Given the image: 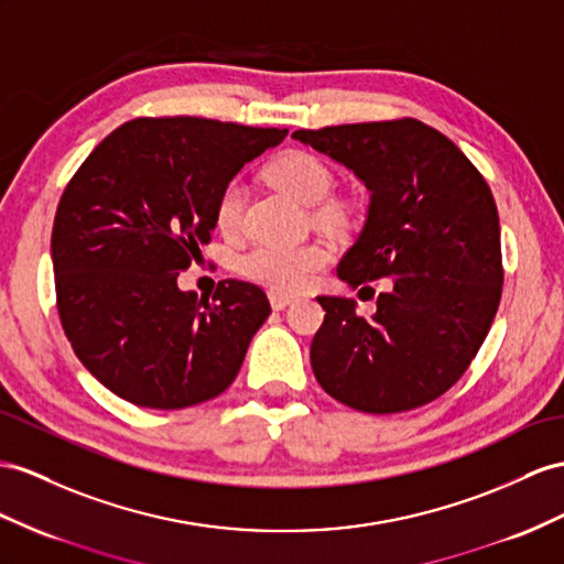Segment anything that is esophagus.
I'll return each mask as SVG.
<instances>
[{"mask_svg": "<svg viewBox=\"0 0 564 564\" xmlns=\"http://www.w3.org/2000/svg\"><path fill=\"white\" fill-rule=\"evenodd\" d=\"M295 300V295H288V293H279V291H269V302L273 310H285L291 302Z\"/></svg>", "mask_w": 564, "mask_h": 564, "instance_id": "34e87169", "label": "esophagus"}]
</instances>
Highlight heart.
Instances as JSON below:
<instances>
[{
  "label": "heart",
  "instance_id": "1",
  "mask_svg": "<svg viewBox=\"0 0 564 564\" xmlns=\"http://www.w3.org/2000/svg\"><path fill=\"white\" fill-rule=\"evenodd\" d=\"M269 183L300 205L312 207L330 193L334 176L319 156L305 150H288L267 166ZM245 191L240 181H228L216 197L214 221L221 234H236L242 219ZM330 259L322 242L273 245L262 242L238 259L245 279L267 285L279 293H297L307 288Z\"/></svg>",
  "mask_w": 564,
  "mask_h": 564
}]
</instances>
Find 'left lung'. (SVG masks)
<instances>
[{"label":"left lung","instance_id":"obj_1","mask_svg":"<svg viewBox=\"0 0 564 564\" xmlns=\"http://www.w3.org/2000/svg\"><path fill=\"white\" fill-rule=\"evenodd\" d=\"M293 138L350 169L371 193L338 279L352 288L391 279L371 319L350 297H316L326 316L310 350L314 377L359 412L422 408L467 371L496 319L502 254L490 187L453 140L416 119Z\"/></svg>","mask_w":564,"mask_h":564}]
</instances>
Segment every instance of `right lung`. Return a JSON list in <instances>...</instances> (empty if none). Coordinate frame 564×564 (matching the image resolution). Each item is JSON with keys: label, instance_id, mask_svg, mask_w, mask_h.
I'll list each match as a JSON object with an SVG mask.
<instances>
[{"label": "right lung", "instance_id": "right-lung-1", "mask_svg": "<svg viewBox=\"0 0 564 564\" xmlns=\"http://www.w3.org/2000/svg\"><path fill=\"white\" fill-rule=\"evenodd\" d=\"M288 135L197 117L135 119L68 181L52 228L56 310L83 367L138 408L221 395L271 314L264 291L226 279L209 297L178 273L209 242L216 197Z\"/></svg>", "mask_w": 564, "mask_h": 564}]
</instances>
